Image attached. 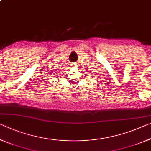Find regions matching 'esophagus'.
Here are the masks:
<instances>
[{
	"label": "esophagus",
	"mask_w": 151,
	"mask_h": 151,
	"mask_svg": "<svg viewBox=\"0 0 151 151\" xmlns=\"http://www.w3.org/2000/svg\"><path fill=\"white\" fill-rule=\"evenodd\" d=\"M72 65H73L74 67H76V63H73Z\"/></svg>",
	"instance_id": "1"
}]
</instances>
